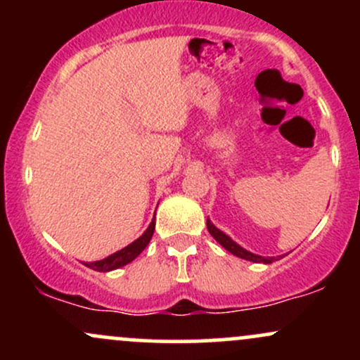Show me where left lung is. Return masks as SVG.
<instances>
[{"label":"left lung","instance_id":"8db88e82","mask_svg":"<svg viewBox=\"0 0 360 360\" xmlns=\"http://www.w3.org/2000/svg\"><path fill=\"white\" fill-rule=\"evenodd\" d=\"M206 226H208V232L212 233V237L214 238V240L220 243L223 249H226V250L230 252V254L237 255V257L250 260V262H264V264H271V262H274V260H276V257H262V255L252 254V252L245 250V249H243V247L238 245L237 242H233L232 238L229 237V235L223 233L221 230H218L217 226H214L213 223L210 221V218H208V220H206Z\"/></svg>","mask_w":360,"mask_h":360}]
</instances>
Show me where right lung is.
Listing matches in <instances>:
<instances>
[{"label": "right lung", "instance_id": "right-lung-1", "mask_svg": "<svg viewBox=\"0 0 360 360\" xmlns=\"http://www.w3.org/2000/svg\"><path fill=\"white\" fill-rule=\"evenodd\" d=\"M154 220H155V217H154ZM154 220L150 221V225H148V229L143 232L142 237H139L137 240L131 242L130 245L125 247V249L115 252V254L108 255L106 259L94 260V262H86L84 266L89 267V269L100 271V272H108V271L118 269V267L127 266L128 262H131V260L137 257V255H140V252H142L148 245V242H150L152 235H154V230H155Z\"/></svg>", "mask_w": 360, "mask_h": 360}]
</instances>
